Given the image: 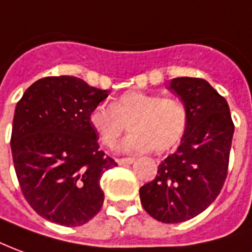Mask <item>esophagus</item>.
<instances>
[{
    "instance_id": "1",
    "label": "esophagus",
    "mask_w": 252,
    "mask_h": 252,
    "mask_svg": "<svg viewBox=\"0 0 252 252\" xmlns=\"http://www.w3.org/2000/svg\"><path fill=\"white\" fill-rule=\"evenodd\" d=\"M117 161V163L119 165H131V163H133V158H119V159H116Z\"/></svg>"
}]
</instances>
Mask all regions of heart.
Masks as SVG:
<instances>
[{
	"instance_id": "1",
	"label": "heart",
	"mask_w": 252,
	"mask_h": 252,
	"mask_svg": "<svg viewBox=\"0 0 252 252\" xmlns=\"http://www.w3.org/2000/svg\"><path fill=\"white\" fill-rule=\"evenodd\" d=\"M187 109L177 99L140 91H128L112 106L98 105L90 112V126L108 147H113L128 124L129 135L120 144L123 153H163L180 142L187 128Z\"/></svg>"
}]
</instances>
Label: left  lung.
I'll use <instances>...</instances> for the list:
<instances>
[{
  "label": "left lung",
  "mask_w": 252,
  "mask_h": 252,
  "mask_svg": "<svg viewBox=\"0 0 252 252\" xmlns=\"http://www.w3.org/2000/svg\"><path fill=\"white\" fill-rule=\"evenodd\" d=\"M166 89L187 109V128L177 150L140 187V202L157 221L177 224L196 217L221 192L228 173L235 126L228 102L209 82L172 79Z\"/></svg>",
  "instance_id": "1"
}]
</instances>
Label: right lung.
<instances>
[{
	"label": "right lung",
	"instance_id": "1",
	"mask_svg": "<svg viewBox=\"0 0 252 252\" xmlns=\"http://www.w3.org/2000/svg\"><path fill=\"white\" fill-rule=\"evenodd\" d=\"M109 95L75 76L31 84L17 102L10 149L23 195L50 222L79 226L103 205L101 176L117 166L99 150L89 116Z\"/></svg>",
	"mask_w": 252,
	"mask_h": 252
}]
</instances>
